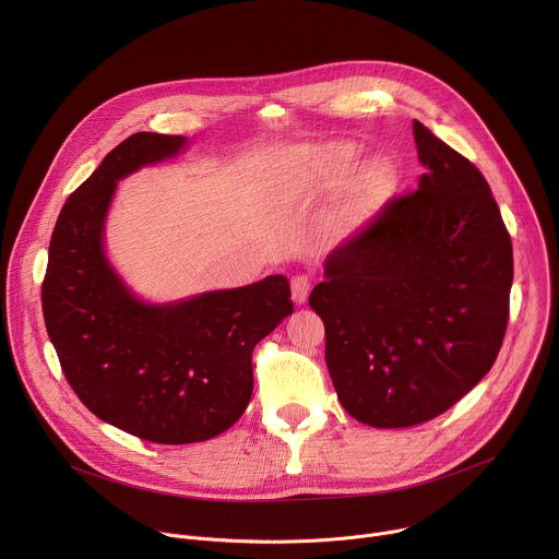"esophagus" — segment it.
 Listing matches in <instances>:
<instances>
[{"label":"esophagus","mask_w":559,"mask_h":559,"mask_svg":"<svg viewBox=\"0 0 559 559\" xmlns=\"http://www.w3.org/2000/svg\"><path fill=\"white\" fill-rule=\"evenodd\" d=\"M309 292H311V278H309L307 274H296V276L292 278V298H294L298 305H302V302L307 300Z\"/></svg>","instance_id":"1"}]
</instances>
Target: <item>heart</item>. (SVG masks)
<instances>
[{"label": "heart", "mask_w": 559, "mask_h": 559, "mask_svg": "<svg viewBox=\"0 0 559 559\" xmlns=\"http://www.w3.org/2000/svg\"><path fill=\"white\" fill-rule=\"evenodd\" d=\"M358 145L352 141H330L316 145L298 158L296 179L305 188H323L341 183L358 158ZM395 168L386 158H369L352 177L345 194L338 225L356 229L371 221L391 199L395 190Z\"/></svg>", "instance_id": "b5f03b06"}]
</instances>
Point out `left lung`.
Instances as JSON below:
<instances>
[{
  "label": "left lung",
  "instance_id": "8db88e82",
  "mask_svg": "<svg viewBox=\"0 0 559 559\" xmlns=\"http://www.w3.org/2000/svg\"><path fill=\"white\" fill-rule=\"evenodd\" d=\"M414 139L418 188L345 238L309 294L341 405L378 429L453 407L493 367L509 323L513 246L487 179L420 121Z\"/></svg>",
  "mask_w": 559,
  "mask_h": 559
}]
</instances>
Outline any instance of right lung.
Wrapping results in <instances>:
<instances>
[{
  "label": "right lung",
  "mask_w": 559,
  "mask_h": 559,
  "mask_svg": "<svg viewBox=\"0 0 559 559\" xmlns=\"http://www.w3.org/2000/svg\"><path fill=\"white\" fill-rule=\"evenodd\" d=\"M186 139L136 132L63 203L41 283L46 332L72 391L97 418L158 444L210 440L243 416L252 352L294 311L281 274L177 305H145L104 257L115 186Z\"/></svg>",
  "instance_id": "right-lung-1"
}]
</instances>
